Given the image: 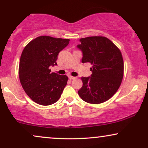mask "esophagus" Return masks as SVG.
<instances>
[{"instance_id":"1","label":"esophagus","mask_w":148,"mask_h":148,"mask_svg":"<svg viewBox=\"0 0 148 148\" xmlns=\"http://www.w3.org/2000/svg\"><path fill=\"white\" fill-rule=\"evenodd\" d=\"M69 79H75V77H73V76H71V75H69Z\"/></svg>"}]
</instances>
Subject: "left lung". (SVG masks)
Listing matches in <instances>:
<instances>
[{"mask_svg": "<svg viewBox=\"0 0 148 148\" xmlns=\"http://www.w3.org/2000/svg\"><path fill=\"white\" fill-rule=\"evenodd\" d=\"M77 48L83 52L82 62L92 66L91 77H82L83 86L79 96L85 102L100 104L109 100L119 90L123 77L124 62L121 50L112 41L103 36L79 40Z\"/></svg>", "mask_w": 148, "mask_h": 148, "instance_id": "obj_1", "label": "left lung"}]
</instances>
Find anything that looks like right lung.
Segmentation results:
<instances>
[{"label":"right lung","instance_id":"1","mask_svg":"<svg viewBox=\"0 0 148 148\" xmlns=\"http://www.w3.org/2000/svg\"><path fill=\"white\" fill-rule=\"evenodd\" d=\"M69 39L42 36L28 43L22 52L19 76L24 91L34 102L48 106L57 102L67 84L68 77L52 73L58 54Z\"/></svg>","mask_w":148,"mask_h":148}]
</instances>
